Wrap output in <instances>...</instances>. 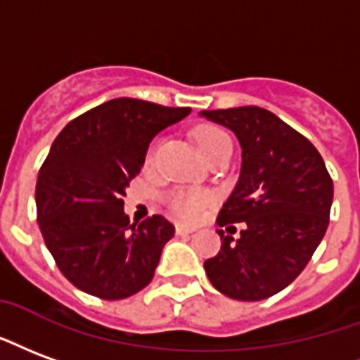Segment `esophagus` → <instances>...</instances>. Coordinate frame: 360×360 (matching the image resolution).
Here are the masks:
<instances>
[{
    "instance_id": "obj_1",
    "label": "esophagus",
    "mask_w": 360,
    "mask_h": 360,
    "mask_svg": "<svg viewBox=\"0 0 360 360\" xmlns=\"http://www.w3.org/2000/svg\"><path fill=\"white\" fill-rule=\"evenodd\" d=\"M175 233H177V234H191V233H194V229L188 227V225H181V223H177V225H175Z\"/></svg>"
}]
</instances>
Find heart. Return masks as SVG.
<instances>
[{
    "instance_id": "1",
    "label": "heart",
    "mask_w": 360,
    "mask_h": 360,
    "mask_svg": "<svg viewBox=\"0 0 360 360\" xmlns=\"http://www.w3.org/2000/svg\"><path fill=\"white\" fill-rule=\"evenodd\" d=\"M225 143H231V141H229L227 133L219 127L202 126L196 129V146H198V150L204 158H207L215 148H219ZM150 154H153V150L148 153V156ZM206 204L207 196L204 193H173L169 196V207H172L173 214L179 215L181 219H196Z\"/></svg>"
}]
</instances>
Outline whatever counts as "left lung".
<instances>
[{
    "mask_svg": "<svg viewBox=\"0 0 360 360\" xmlns=\"http://www.w3.org/2000/svg\"><path fill=\"white\" fill-rule=\"evenodd\" d=\"M227 127L242 148L240 177L219 212V227L246 223L240 238L221 236L204 262L221 294L259 302L295 281L328 229L334 185L311 141L259 106L202 110Z\"/></svg>",
    "mask_w": 360,
    "mask_h": 360,
    "instance_id": "8db88e82",
    "label": "left lung"
}]
</instances>
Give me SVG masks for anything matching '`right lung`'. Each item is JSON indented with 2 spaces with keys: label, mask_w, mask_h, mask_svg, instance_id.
<instances>
[{
  "label": "right lung",
  "mask_w": 360,
  "mask_h": 360,
  "mask_svg": "<svg viewBox=\"0 0 360 360\" xmlns=\"http://www.w3.org/2000/svg\"><path fill=\"white\" fill-rule=\"evenodd\" d=\"M191 108L112 98L53 141L36 183L38 225L60 273L85 294L124 300L153 281L175 229L153 215L129 225L124 196L150 141Z\"/></svg>",
  "instance_id": "add662e5"
}]
</instances>
